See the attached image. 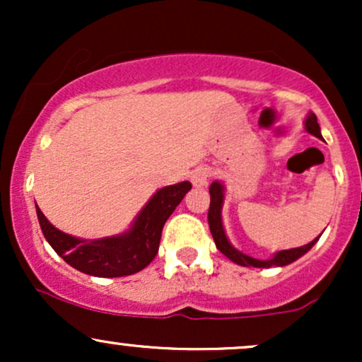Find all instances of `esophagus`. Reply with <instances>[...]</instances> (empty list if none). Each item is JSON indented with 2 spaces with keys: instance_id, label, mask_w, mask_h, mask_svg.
Instances as JSON below:
<instances>
[{
  "instance_id": "obj_1",
  "label": "esophagus",
  "mask_w": 362,
  "mask_h": 362,
  "mask_svg": "<svg viewBox=\"0 0 362 362\" xmlns=\"http://www.w3.org/2000/svg\"><path fill=\"white\" fill-rule=\"evenodd\" d=\"M209 175H211V173H209V170H207V168H197V170H194L192 175H190V180H192L194 187L201 189V187L207 185Z\"/></svg>"
}]
</instances>
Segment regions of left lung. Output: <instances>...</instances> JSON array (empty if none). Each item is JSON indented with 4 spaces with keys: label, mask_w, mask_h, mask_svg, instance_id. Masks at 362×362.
<instances>
[{
    "label": "left lung",
    "mask_w": 362,
    "mask_h": 362,
    "mask_svg": "<svg viewBox=\"0 0 362 362\" xmlns=\"http://www.w3.org/2000/svg\"><path fill=\"white\" fill-rule=\"evenodd\" d=\"M306 131L310 134L317 136V138L322 139V132H320V126L317 122V115L313 112H310L308 119L305 122ZM223 185L219 182H213L209 187V194H211V204H209V213H207V223H209V230L211 235H213L216 248L226 255L228 259L235 264L243 265V267H272V265H277V267H282V265H288L291 262L298 260L301 255H305L306 252L313 247L315 243L318 242V238H315L313 242H310L308 245H303L300 248H291V250H282L277 252L272 259L269 260H259V259H253V257L245 255V253L238 252L236 248L231 247V243L228 242L226 235H224L223 230V221H221V206H223Z\"/></svg>",
    "instance_id": "1"
}]
</instances>
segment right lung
<instances>
[{"mask_svg":"<svg viewBox=\"0 0 362 362\" xmlns=\"http://www.w3.org/2000/svg\"><path fill=\"white\" fill-rule=\"evenodd\" d=\"M192 189L190 182L160 189L143 207L127 233L102 240H80L54 228L37 207L42 233L59 257L76 271L95 277H122L143 271L156 257L161 230Z\"/></svg>","mask_w":362,"mask_h":362,"instance_id":"obj_1","label":"right lung"}]
</instances>
